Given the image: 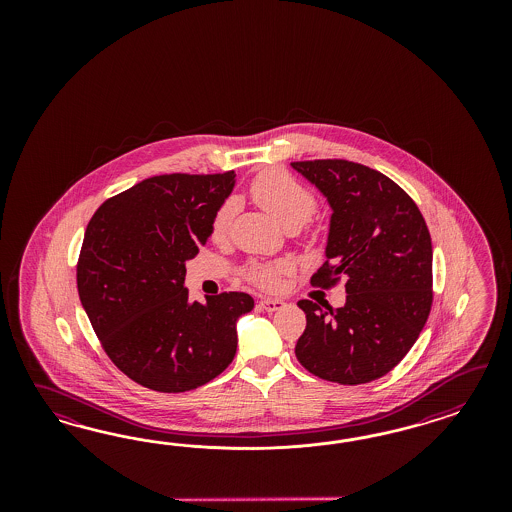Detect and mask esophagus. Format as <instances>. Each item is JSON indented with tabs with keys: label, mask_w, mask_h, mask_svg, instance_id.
Instances as JSON below:
<instances>
[{
	"label": "esophagus",
	"mask_w": 512,
	"mask_h": 512,
	"mask_svg": "<svg viewBox=\"0 0 512 512\" xmlns=\"http://www.w3.org/2000/svg\"><path fill=\"white\" fill-rule=\"evenodd\" d=\"M259 306L266 311H278L285 306V302L278 300V298H263V300L259 302Z\"/></svg>",
	"instance_id": "34e87169"
}]
</instances>
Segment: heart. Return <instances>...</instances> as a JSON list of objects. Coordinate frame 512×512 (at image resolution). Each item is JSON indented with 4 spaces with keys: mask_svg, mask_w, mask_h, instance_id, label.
<instances>
[{
    "mask_svg": "<svg viewBox=\"0 0 512 512\" xmlns=\"http://www.w3.org/2000/svg\"><path fill=\"white\" fill-rule=\"evenodd\" d=\"M249 193L253 201L263 206L268 214L278 219L279 223L287 229L302 227L315 212L317 201L308 187L302 186L287 172L272 169L253 178ZM236 214V202L225 201L216 210L210 223V234L214 240H223L231 221ZM291 272V264L285 261L279 263H253L246 268V278L263 287V289H278L281 278Z\"/></svg>",
    "mask_w": 512,
    "mask_h": 512,
    "instance_id": "b5f03b06",
    "label": "heart"
}]
</instances>
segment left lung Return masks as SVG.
<instances>
[{
  "label": "left lung",
  "mask_w": 512,
  "mask_h": 512,
  "mask_svg": "<svg viewBox=\"0 0 512 512\" xmlns=\"http://www.w3.org/2000/svg\"><path fill=\"white\" fill-rule=\"evenodd\" d=\"M332 208L326 261L311 285L345 281L343 308L300 300L306 330L296 341L308 372L362 385L400 364L432 310V238L419 206L396 182L345 159L291 163Z\"/></svg>",
  "instance_id": "obj_1"
}]
</instances>
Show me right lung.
<instances>
[{"mask_svg":"<svg viewBox=\"0 0 512 512\" xmlns=\"http://www.w3.org/2000/svg\"><path fill=\"white\" fill-rule=\"evenodd\" d=\"M234 176L146 178L103 202L86 227L77 264L82 308L116 368L142 387L186 392L233 362L236 321L253 310V298L191 302L184 278Z\"/></svg>","mask_w":512,"mask_h":512,"instance_id":"1","label":"right lung"}]
</instances>
